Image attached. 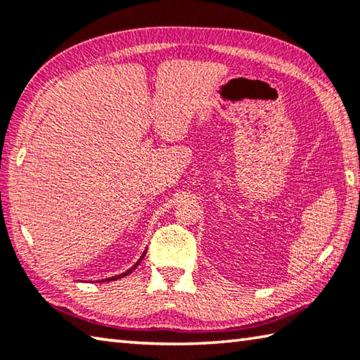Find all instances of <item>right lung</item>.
<instances>
[{"label": "right lung", "mask_w": 360, "mask_h": 360, "mask_svg": "<svg viewBox=\"0 0 360 360\" xmlns=\"http://www.w3.org/2000/svg\"><path fill=\"white\" fill-rule=\"evenodd\" d=\"M146 254V252H144ZM144 254L141 255V259L144 257ZM141 259H139L138 262H136V265H133L131 268H130V270H127L125 273H120V275H117V276H112V278H108V281H114V279H119V278H124V276H127V275H130V273L133 271V270H135V268L139 265V262H141Z\"/></svg>", "instance_id": "add662e5"}]
</instances>
